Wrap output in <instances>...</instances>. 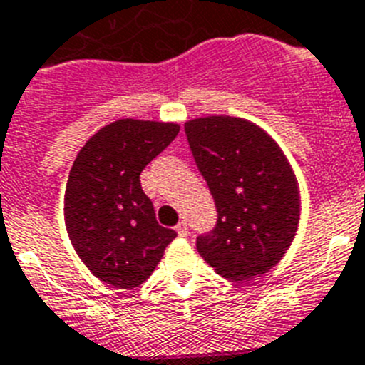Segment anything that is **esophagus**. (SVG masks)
I'll return each mask as SVG.
<instances>
[{
  "instance_id": "1",
  "label": "esophagus",
  "mask_w": 365,
  "mask_h": 365,
  "mask_svg": "<svg viewBox=\"0 0 365 365\" xmlns=\"http://www.w3.org/2000/svg\"><path fill=\"white\" fill-rule=\"evenodd\" d=\"M176 232H178L180 237H185L187 234H189V229H187V223L185 221H180L178 225H176Z\"/></svg>"
}]
</instances>
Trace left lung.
Wrapping results in <instances>:
<instances>
[{"label": "left lung", "instance_id": "1", "mask_svg": "<svg viewBox=\"0 0 365 365\" xmlns=\"http://www.w3.org/2000/svg\"><path fill=\"white\" fill-rule=\"evenodd\" d=\"M185 135L217 210L216 227L196 240L200 255L230 281L267 274L290 248L301 214L284 153L245 118H194Z\"/></svg>", "mask_w": 365, "mask_h": 365}]
</instances>
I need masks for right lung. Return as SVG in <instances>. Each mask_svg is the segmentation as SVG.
<instances>
[{"label":"right lung","mask_w":365,"mask_h":365,"mask_svg":"<svg viewBox=\"0 0 365 365\" xmlns=\"http://www.w3.org/2000/svg\"><path fill=\"white\" fill-rule=\"evenodd\" d=\"M180 131L173 122L120 118L84 144L68 176L64 223L88 270L115 288L140 286L176 232L158 225L140 173Z\"/></svg>","instance_id":"right-lung-1"}]
</instances>
